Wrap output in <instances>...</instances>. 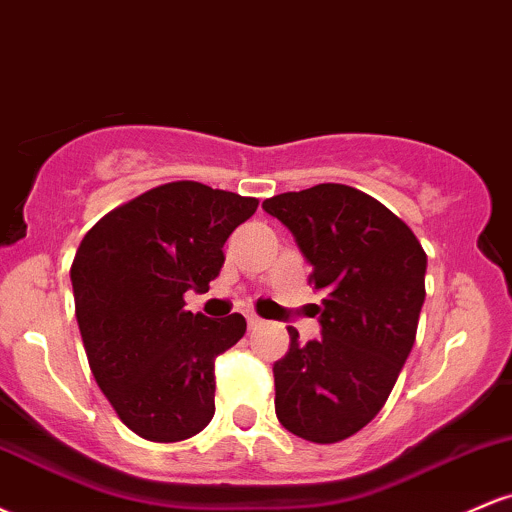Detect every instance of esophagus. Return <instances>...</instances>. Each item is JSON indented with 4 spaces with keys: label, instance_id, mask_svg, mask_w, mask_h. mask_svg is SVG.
<instances>
[{
    "label": "esophagus",
    "instance_id": "esophagus-1",
    "mask_svg": "<svg viewBox=\"0 0 512 512\" xmlns=\"http://www.w3.org/2000/svg\"><path fill=\"white\" fill-rule=\"evenodd\" d=\"M264 325V320H262V317H257V315H248V327H250V330H257V327H262Z\"/></svg>",
    "mask_w": 512,
    "mask_h": 512
}]
</instances>
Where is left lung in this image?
<instances>
[{"label": "left lung", "mask_w": 512, "mask_h": 512, "mask_svg": "<svg viewBox=\"0 0 512 512\" xmlns=\"http://www.w3.org/2000/svg\"><path fill=\"white\" fill-rule=\"evenodd\" d=\"M310 262L325 293L322 337L274 363L276 419L310 443H339L375 419L416 339L426 252L411 228L366 192L322 182L264 199Z\"/></svg>", "instance_id": "obj_1"}]
</instances>
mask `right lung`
Listing matches in <instances>:
<instances>
[{
	"label": "right lung",
	"mask_w": 512,
	"mask_h": 512,
	"mask_svg": "<svg viewBox=\"0 0 512 512\" xmlns=\"http://www.w3.org/2000/svg\"><path fill=\"white\" fill-rule=\"evenodd\" d=\"M257 204L202 182H168L105 214L81 240L69 274L88 366L137 436L178 443L214 416V361L248 325L238 313H190L182 296L209 291L223 243Z\"/></svg>",
	"instance_id": "add662e5"
}]
</instances>
